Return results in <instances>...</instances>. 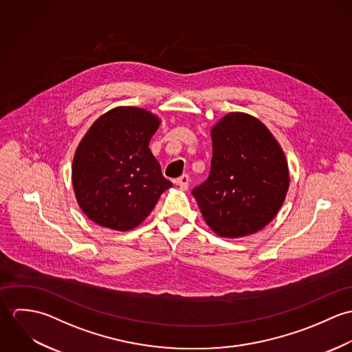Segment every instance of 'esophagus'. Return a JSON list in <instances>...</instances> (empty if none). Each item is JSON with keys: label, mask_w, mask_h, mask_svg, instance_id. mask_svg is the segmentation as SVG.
<instances>
[{"label": "esophagus", "mask_w": 352, "mask_h": 352, "mask_svg": "<svg viewBox=\"0 0 352 352\" xmlns=\"http://www.w3.org/2000/svg\"><path fill=\"white\" fill-rule=\"evenodd\" d=\"M188 183H190L188 175H182L180 177L176 179V184H177L182 190H187V188H188Z\"/></svg>", "instance_id": "obj_1"}]
</instances>
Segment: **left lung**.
<instances>
[{
  "mask_svg": "<svg viewBox=\"0 0 352 352\" xmlns=\"http://www.w3.org/2000/svg\"><path fill=\"white\" fill-rule=\"evenodd\" d=\"M211 140L210 175L192 195L218 236L253 234L275 218L286 199V155L271 131L244 112H230L218 120Z\"/></svg>",
  "mask_w": 352,
  "mask_h": 352,
  "instance_id": "1",
  "label": "left lung"
}]
</instances>
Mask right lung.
Listing matches in <instances>:
<instances>
[{
	"instance_id": "obj_1",
	"label": "right lung",
	"mask_w": 352,
	"mask_h": 352,
	"mask_svg": "<svg viewBox=\"0 0 352 352\" xmlns=\"http://www.w3.org/2000/svg\"><path fill=\"white\" fill-rule=\"evenodd\" d=\"M161 120L148 109L116 107L81 140L72 166L76 199L102 228L127 232L149 215L172 187L149 149Z\"/></svg>"
}]
</instances>
